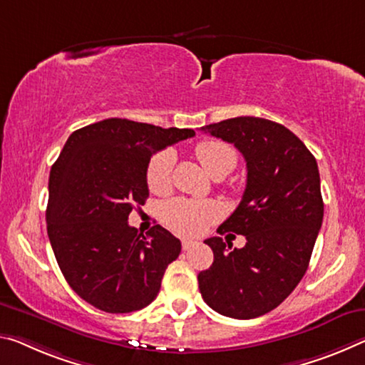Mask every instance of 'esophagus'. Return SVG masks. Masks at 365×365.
I'll use <instances>...</instances> for the list:
<instances>
[{"label":"esophagus","mask_w":365,"mask_h":365,"mask_svg":"<svg viewBox=\"0 0 365 365\" xmlns=\"http://www.w3.org/2000/svg\"><path fill=\"white\" fill-rule=\"evenodd\" d=\"M196 245L195 240H190V239H182V248L183 250H188V248H192Z\"/></svg>","instance_id":"34e87169"}]
</instances>
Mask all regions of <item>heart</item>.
Masks as SVG:
<instances>
[{
    "instance_id": "1",
    "label": "heart",
    "mask_w": 365,
    "mask_h": 365,
    "mask_svg": "<svg viewBox=\"0 0 365 365\" xmlns=\"http://www.w3.org/2000/svg\"><path fill=\"white\" fill-rule=\"evenodd\" d=\"M195 154L211 177H225L237 165V153L232 146L217 140H205L196 144ZM173 153L160 151L149 160L146 170L148 188L155 195H164L172 187ZM222 210L216 201H196L175 198L162 205L160 219L167 227L182 235H200L221 217Z\"/></svg>"
}]
</instances>
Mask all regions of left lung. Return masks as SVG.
Returning <instances> with one entry per match:
<instances>
[{"label": "left lung", "mask_w": 365, "mask_h": 365, "mask_svg": "<svg viewBox=\"0 0 365 365\" xmlns=\"http://www.w3.org/2000/svg\"><path fill=\"white\" fill-rule=\"evenodd\" d=\"M201 131L232 143L247 162L240 205L217 229L245 235L244 248L211 237L214 262L198 274L200 292L217 314L248 320L276 309L309 268L323 221L317 160L291 130L237 117Z\"/></svg>", "instance_id": "obj_1"}]
</instances>
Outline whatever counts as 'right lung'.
<instances>
[{
    "label": "right lung",
    "mask_w": 365,
    "mask_h": 365,
    "mask_svg": "<svg viewBox=\"0 0 365 365\" xmlns=\"http://www.w3.org/2000/svg\"><path fill=\"white\" fill-rule=\"evenodd\" d=\"M192 136L188 128L107 118L74 131L51 165L50 244L68 284L96 309L128 314L158 297L182 244L159 224L138 234L128 216L149 196L153 154Z\"/></svg>",
    "instance_id": "1"
}]
</instances>
